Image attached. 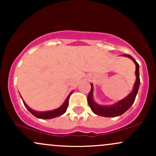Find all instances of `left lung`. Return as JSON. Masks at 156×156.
I'll return each instance as SVG.
<instances>
[{"label": "left lung", "instance_id": "8db88e82", "mask_svg": "<svg viewBox=\"0 0 156 156\" xmlns=\"http://www.w3.org/2000/svg\"><path fill=\"white\" fill-rule=\"evenodd\" d=\"M123 56L128 57L131 59L136 64V82L133 85V90L131 92L126 96L123 99L120 100L119 101L117 102L114 104L111 105H99L94 101L93 98V92H94V87L93 84L91 83V90L89 92L88 97H87V101L89 107H90L93 113L97 114V115L102 116L105 117H115L120 116L123 114L125 112L129 109L131 105H133L136 97L138 90H139V85H140V78H139V64L136 62L132 56L128 54L122 55Z\"/></svg>", "mask_w": 156, "mask_h": 156}]
</instances>
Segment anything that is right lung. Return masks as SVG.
Segmentation results:
<instances>
[{"mask_svg": "<svg viewBox=\"0 0 156 156\" xmlns=\"http://www.w3.org/2000/svg\"><path fill=\"white\" fill-rule=\"evenodd\" d=\"M72 93L73 92L69 93V95L67 96V98H66L64 103L61 105L59 108L53 109V110H51V111H47V112H37V111L33 110V109L30 108V107L28 106L26 103H25L24 101L23 100V98H22L23 103H24V105L26 106V108L28 109V110L29 111V112H31L34 117H36L37 118H39V119H52V118L59 117V116L62 115V114H64V113L66 112V110H67V108L68 106V103H69V97H70Z\"/></svg>", "mask_w": 156, "mask_h": 156, "instance_id": "1", "label": "right lung"}]
</instances>
